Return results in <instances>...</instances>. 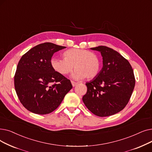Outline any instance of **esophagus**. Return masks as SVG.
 Here are the masks:
<instances>
[{"label": "esophagus", "mask_w": 152, "mask_h": 152, "mask_svg": "<svg viewBox=\"0 0 152 152\" xmlns=\"http://www.w3.org/2000/svg\"><path fill=\"white\" fill-rule=\"evenodd\" d=\"M71 83H72V86H75L78 84L77 82H75L74 81H72Z\"/></svg>", "instance_id": "34e87169"}]
</instances>
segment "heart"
I'll return each mask as SVG.
<instances>
[{
    "label": "heart",
    "instance_id": "b5f03b06",
    "mask_svg": "<svg viewBox=\"0 0 152 152\" xmlns=\"http://www.w3.org/2000/svg\"><path fill=\"white\" fill-rule=\"evenodd\" d=\"M64 59L53 57L50 60L52 68L62 75H66L74 69L75 71L71 77L75 80H81L86 77L91 79L95 77L99 70V61L98 56L89 50L72 48L63 54Z\"/></svg>",
    "mask_w": 152,
    "mask_h": 152
}]
</instances>
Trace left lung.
I'll list each match as a JSON object with an SVG mask.
<instances>
[{
  "instance_id": "left-lung-1",
  "label": "left lung",
  "mask_w": 152,
  "mask_h": 152,
  "mask_svg": "<svg viewBox=\"0 0 152 152\" xmlns=\"http://www.w3.org/2000/svg\"><path fill=\"white\" fill-rule=\"evenodd\" d=\"M103 57V67L92 80L82 100L86 107L99 117L120 112L128 103L135 80L129 61L119 53L104 46L90 48Z\"/></svg>"
}]
</instances>
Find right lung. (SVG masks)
Masks as SVG:
<instances>
[{"label": "right lung", "instance_id": "right-lung-1", "mask_svg": "<svg viewBox=\"0 0 152 152\" xmlns=\"http://www.w3.org/2000/svg\"><path fill=\"white\" fill-rule=\"evenodd\" d=\"M66 48L45 42L21 57L14 84L21 103L29 111L38 114L50 113L72 88L70 80L57 73L50 65L54 53Z\"/></svg>", "mask_w": 152, "mask_h": 152}]
</instances>
